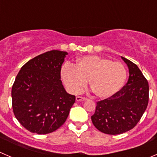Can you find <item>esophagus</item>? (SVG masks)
<instances>
[{"label": "esophagus", "instance_id": "34e87169", "mask_svg": "<svg viewBox=\"0 0 157 157\" xmlns=\"http://www.w3.org/2000/svg\"><path fill=\"white\" fill-rule=\"evenodd\" d=\"M76 100L77 101H85V100H86V98L83 97V96H77V97H76Z\"/></svg>", "mask_w": 157, "mask_h": 157}]
</instances>
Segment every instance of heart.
<instances>
[{"label":"heart","instance_id":"1","mask_svg":"<svg viewBox=\"0 0 157 157\" xmlns=\"http://www.w3.org/2000/svg\"><path fill=\"white\" fill-rule=\"evenodd\" d=\"M61 76L70 93L76 94L81 92L90 80L94 94L101 99H106L122 88L127 78V71L121 63L90 55L80 58L76 65L64 64Z\"/></svg>","mask_w":157,"mask_h":157}]
</instances>
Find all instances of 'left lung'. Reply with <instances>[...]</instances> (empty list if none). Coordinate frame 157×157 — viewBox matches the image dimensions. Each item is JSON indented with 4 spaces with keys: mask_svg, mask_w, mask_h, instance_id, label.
Masks as SVG:
<instances>
[{
    "mask_svg": "<svg viewBox=\"0 0 157 157\" xmlns=\"http://www.w3.org/2000/svg\"><path fill=\"white\" fill-rule=\"evenodd\" d=\"M129 69L125 85L116 94L96 102L91 116L93 125L107 134H120L134 128L146 110L149 101L147 79L134 63L121 57Z\"/></svg>",
    "mask_w": 157,
    "mask_h": 157,
    "instance_id": "obj_1",
    "label": "left lung"
}]
</instances>
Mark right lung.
<instances>
[{
	"instance_id": "right-lung-1",
	"label": "right lung",
	"mask_w": 157,
	"mask_h": 157,
	"mask_svg": "<svg viewBox=\"0 0 157 157\" xmlns=\"http://www.w3.org/2000/svg\"><path fill=\"white\" fill-rule=\"evenodd\" d=\"M67 52L52 50L26 62L12 86L14 115L32 133L45 134L65 122L75 96L64 90L61 80V65Z\"/></svg>"
}]
</instances>
